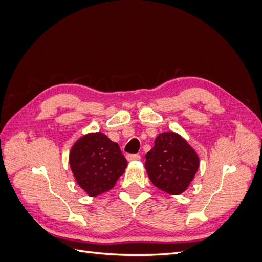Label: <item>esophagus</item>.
<instances>
[{
  "label": "esophagus",
  "mask_w": 262,
  "mask_h": 262,
  "mask_svg": "<svg viewBox=\"0 0 262 262\" xmlns=\"http://www.w3.org/2000/svg\"><path fill=\"white\" fill-rule=\"evenodd\" d=\"M141 158V156L139 154H128L126 155V160H128L129 162L131 161H139Z\"/></svg>",
  "instance_id": "obj_1"
}]
</instances>
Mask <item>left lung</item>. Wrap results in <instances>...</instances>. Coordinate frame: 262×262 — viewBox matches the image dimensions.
<instances>
[{
	"mask_svg": "<svg viewBox=\"0 0 262 262\" xmlns=\"http://www.w3.org/2000/svg\"><path fill=\"white\" fill-rule=\"evenodd\" d=\"M145 158L149 180L158 189L173 195L186 191L200 165L195 150L172 131L161 133Z\"/></svg>",
	"mask_w": 262,
	"mask_h": 262,
	"instance_id": "8db88e82",
	"label": "left lung"
}]
</instances>
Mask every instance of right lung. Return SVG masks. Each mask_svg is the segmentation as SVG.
<instances>
[{
	"label": "right lung",
	"mask_w": 262,
	"mask_h": 262,
	"mask_svg": "<svg viewBox=\"0 0 262 262\" xmlns=\"http://www.w3.org/2000/svg\"><path fill=\"white\" fill-rule=\"evenodd\" d=\"M69 163L77 185L90 196L113 189L128 165L119 145L101 132L78 139L71 148Z\"/></svg>",
	"instance_id": "obj_1"
}]
</instances>
